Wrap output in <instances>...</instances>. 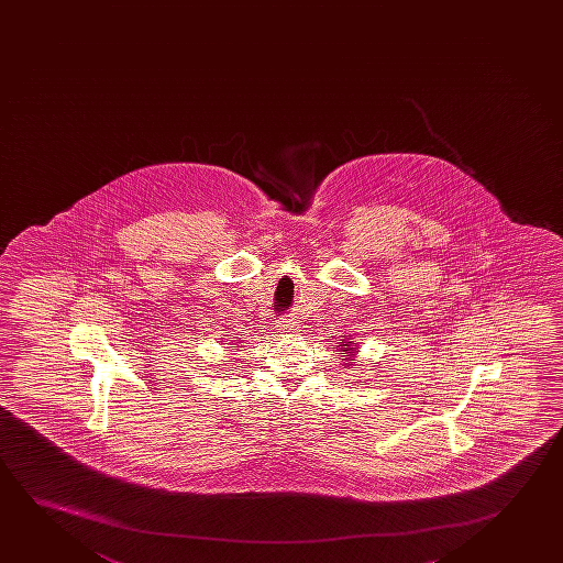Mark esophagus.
Returning <instances> with one entry per match:
<instances>
[{"instance_id": "esophagus-1", "label": "esophagus", "mask_w": 563, "mask_h": 563, "mask_svg": "<svg viewBox=\"0 0 563 563\" xmlns=\"http://www.w3.org/2000/svg\"><path fill=\"white\" fill-rule=\"evenodd\" d=\"M280 331L283 333H296L298 331V321L294 318H285L280 321Z\"/></svg>"}]
</instances>
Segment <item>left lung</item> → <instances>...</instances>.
I'll return each mask as SVG.
<instances>
[{"label":"left lung","mask_w":563,"mask_h":563,"mask_svg":"<svg viewBox=\"0 0 563 563\" xmlns=\"http://www.w3.org/2000/svg\"><path fill=\"white\" fill-rule=\"evenodd\" d=\"M341 349H336V351L341 352V354H344V362H349V366H351V360L354 358V354H356V343H352V341H344V344H339Z\"/></svg>","instance_id":"obj_1"}]
</instances>
